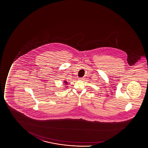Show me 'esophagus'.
<instances>
[{"instance_id":"obj_1","label":"esophagus","mask_w":148,"mask_h":148,"mask_svg":"<svg viewBox=\"0 0 148 148\" xmlns=\"http://www.w3.org/2000/svg\"><path fill=\"white\" fill-rule=\"evenodd\" d=\"M78 80H79V81H82V80H84L83 78H79V79H78Z\"/></svg>"}]
</instances>
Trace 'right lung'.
I'll list each match as a JSON object with an SVG mask.
<instances>
[{
	"instance_id": "obj_1",
	"label": "right lung",
	"mask_w": 148,
	"mask_h": 148,
	"mask_svg": "<svg viewBox=\"0 0 148 148\" xmlns=\"http://www.w3.org/2000/svg\"><path fill=\"white\" fill-rule=\"evenodd\" d=\"M64 83V86H65L64 87H65V88H66L67 86H66V85H67V84H68V82H67L66 81H64V83Z\"/></svg>"
}]
</instances>
